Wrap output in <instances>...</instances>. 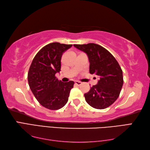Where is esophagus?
<instances>
[{
	"label": "esophagus",
	"mask_w": 150,
	"mask_h": 150,
	"mask_svg": "<svg viewBox=\"0 0 150 150\" xmlns=\"http://www.w3.org/2000/svg\"><path fill=\"white\" fill-rule=\"evenodd\" d=\"M75 84L76 85H77V86H80V85H81V84H82V82H80V81H76L75 82Z\"/></svg>",
	"instance_id": "34e87169"
}]
</instances>
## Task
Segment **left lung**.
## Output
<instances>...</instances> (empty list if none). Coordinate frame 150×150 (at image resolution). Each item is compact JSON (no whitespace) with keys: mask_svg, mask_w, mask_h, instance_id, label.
<instances>
[{"mask_svg":"<svg viewBox=\"0 0 150 150\" xmlns=\"http://www.w3.org/2000/svg\"><path fill=\"white\" fill-rule=\"evenodd\" d=\"M75 47L87 54L90 73L100 79L84 94L87 103L96 109H105L119 97L123 85L122 71L115 58L98 44H74Z\"/></svg>","mask_w":150,"mask_h":150,"instance_id":"left-lung-1","label":"left lung"}]
</instances>
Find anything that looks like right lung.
I'll return each mask as SVG.
<instances>
[{
  "label": "right lung",
  "instance_id": "right-lung-1",
  "mask_svg": "<svg viewBox=\"0 0 150 150\" xmlns=\"http://www.w3.org/2000/svg\"><path fill=\"white\" fill-rule=\"evenodd\" d=\"M71 44L53 42L44 46L35 56L28 73L30 88L44 108L56 110L65 106L74 82H63L55 77L61 68L63 53Z\"/></svg>",
  "mask_w": 150,
  "mask_h": 150
}]
</instances>
